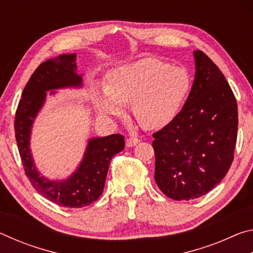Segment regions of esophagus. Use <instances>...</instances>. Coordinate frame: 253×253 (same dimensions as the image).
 I'll list each match as a JSON object with an SVG mask.
<instances>
[{"label":"esophagus","instance_id":"34e87169","mask_svg":"<svg viewBox=\"0 0 253 253\" xmlns=\"http://www.w3.org/2000/svg\"><path fill=\"white\" fill-rule=\"evenodd\" d=\"M138 143H139L138 138H136V137H129V138H127V140H126V146L132 147V146H136Z\"/></svg>","mask_w":253,"mask_h":253}]
</instances>
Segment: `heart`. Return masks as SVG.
Masks as SVG:
<instances>
[{
    "label": "heart",
    "instance_id": "1",
    "mask_svg": "<svg viewBox=\"0 0 253 253\" xmlns=\"http://www.w3.org/2000/svg\"><path fill=\"white\" fill-rule=\"evenodd\" d=\"M191 88V77L179 67L155 58H143L107 74L104 90L93 89L92 101L105 116H121L129 104L146 129H160L177 116Z\"/></svg>",
    "mask_w": 253,
    "mask_h": 253
}]
</instances>
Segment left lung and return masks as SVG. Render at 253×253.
<instances>
[{
  "mask_svg": "<svg viewBox=\"0 0 253 253\" xmlns=\"http://www.w3.org/2000/svg\"><path fill=\"white\" fill-rule=\"evenodd\" d=\"M182 110L153 135L155 181L169 198L205 195L228 173L237 143L238 105L221 70L201 50Z\"/></svg>",
  "mask_w": 253,
  "mask_h": 253,
  "instance_id": "left-lung-1",
  "label": "left lung"
}]
</instances>
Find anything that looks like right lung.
Segmentation results:
<instances>
[{
	"label": "right lung",
	"instance_id": "add662e5",
	"mask_svg": "<svg viewBox=\"0 0 253 253\" xmlns=\"http://www.w3.org/2000/svg\"><path fill=\"white\" fill-rule=\"evenodd\" d=\"M76 58V53L60 54L37 68L22 92L14 129L25 175L38 193L60 207L78 209L101 195L111 158L123 151L125 140L119 134L91 137L79 166L66 179H49L38 170L30 147L33 124L44 105L46 92L54 95L58 89L83 87V75L77 72Z\"/></svg>",
	"mask_w": 253,
	"mask_h": 253
}]
</instances>
